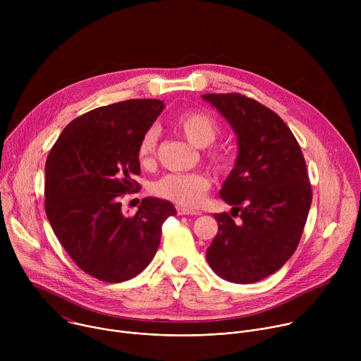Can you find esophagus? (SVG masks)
I'll list each match as a JSON object with an SVG mask.
<instances>
[{
    "label": "esophagus",
    "mask_w": 361,
    "mask_h": 361,
    "mask_svg": "<svg viewBox=\"0 0 361 361\" xmlns=\"http://www.w3.org/2000/svg\"><path fill=\"white\" fill-rule=\"evenodd\" d=\"M177 214H178V216H198L200 213H198V212H194V210L184 209V207H178V209H177Z\"/></svg>",
    "instance_id": "34e87169"
}]
</instances>
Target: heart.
Returning a JSON list of instances; mask_svg holds the SVG:
<instances>
[{
    "instance_id": "obj_1",
    "label": "heart",
    "mask_w": 361,
    "mask_h": 361,
    "mask_svg": "<svg viewBox=\"0 0 361 361\" xmlns=\"http://www.w3.org/2000/svg\"><path fill=\"white\" fill-rule=\"evenodd\" d=\"M176 128L194 145L207 147L220 133L219 123L207 113L191 110L181 113L174 120ZM159 133L154 127L147 128L137 145V160L141 166H148L154 160ZM207 161L219 171H227L233 166L231 154L223 148H213L205 156ZM210 190V180L202 173L166 174L152 184V194L171 201L184 209H195L202 202Z\"/></svg>"
}]
</instances>
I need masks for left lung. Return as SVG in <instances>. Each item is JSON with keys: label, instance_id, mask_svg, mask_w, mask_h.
<instances>
[{"label": "left lung", "instance_id": "obj_1", "mask_svg": "<svg viewBox=\"0 0 361 361\" xmlns=\"http://www.w3.org/2000/svg\"><path fill=\"white\" fill-rule=\"evenodd\" d=\"M202 98L238 137L235 167L220 191L233 210L214 214L219 233L207 262L231 283L260 281L280 270L300 243L313 200L305 160L287 124L259 101L238 92Z\"/></svg>", "mask_w": 361, "mask_h": 361}]
</instances>
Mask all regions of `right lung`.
<instances>
[{
	"instance_id": "add662e5",
	"label": "right lung",
	"mask_w": 361,
	"mask_h": 361,
	"mask_svg": "<svg viewBox=\"0 0 361 361\" xmlns=\"http://www.w3.org/2000/svg\"><path fill=\"white\" fill-rule=\"evenodd\" d=\"M160 99H127L74 118L45 163V214L61 245L87 274L107 283L138 276L156 255L170 201L145 197L134 216L124 194L140 190L137 145L163 111Z\"/></svg>"
}]
</instances>
